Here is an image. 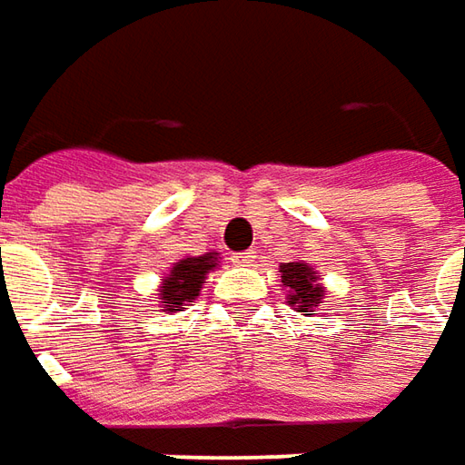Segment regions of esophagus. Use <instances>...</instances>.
<instances>
[{
    "instance_id": "esophagus-1",
    "label": "esophagus",
    "mask_w": 465,
    "mask_h": 465,
    "mask_svg": "<svg viewBox=\"0 0 465 465\" xmlns=\"http://www.w3.org/2000/svg\"><path fill=\"white\" fill-rule=\"evenodd\" d=\"M256 261V251H245V253H235L232 256V263L235 266H251Z\"/></svg>"
}]
</instances>
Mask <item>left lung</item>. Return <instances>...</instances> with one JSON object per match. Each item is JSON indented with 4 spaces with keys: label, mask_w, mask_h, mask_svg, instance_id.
I'll list each match as a JSON object with an SVG mask.
<instances>
[{
    "label": "left lung",
    "mask_w": 465,
    "mask_h": 465,
    "mask_svg": "<svg viewBox=\"0 0 465 465\" xmlns=\"http://www.w3.org/2000/svg\"><path fill=\"white\" fill-rule=\"evenodd\" d=\"M282 284L290 290V305L297 308L305 315H312V311L321 305L323 300V287L315 284V272L311 266L292 261V263H284L282 266Z\"/></svg>",
    "instance_id": "left-lung-1"
}]
</instances>
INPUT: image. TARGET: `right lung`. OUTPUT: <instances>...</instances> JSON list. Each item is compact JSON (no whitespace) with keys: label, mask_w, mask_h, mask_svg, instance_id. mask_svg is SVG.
Returning <instances> with one entry per match:
<instances>
[{"label":"right lung","mask_w":465,"mask_h":465,"mask_svg":"<svg viewBox=\"0 0 465 465\" xmlns=\"http://www.w3.org/2000/svg\"><path fill=\"white\" fill-rule=\"evenodd\" d=\"M217 266V253H206L196 259H181L170 274L165 277V284L160 290V302L170 312L181 311V305H186L191 300L199 297V290L204 284V274Z\"/></svg>","instance_id":"right-lung-1"}]
</instances>
